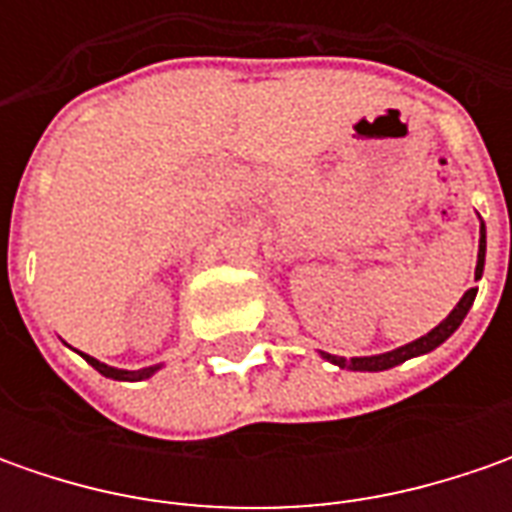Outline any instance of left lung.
<instances>
[{"label":"left lung","instance_id":"obj_1","mask_svg":"<svg viewBox=\"0 0 512 512\" xmlns=\"http://www.w3.org/2000/svg\"><path fill=\"white\" fill-rule=\"evenodd\" d=\"M482 236H479V262H476V279H482L484 273V250H487V239H484V222L482 230H479ZM476 290L479 287H470L467 293H464L462 299H459V305L450 310V316L444 319L442 325H436L427 336L422 339H416V342L404 344V347H396V350H390V353H379V356H356V359H342V356H330V353H322L327 362L339 364V367H347V370H370V373H376V370H390V367H396V364L407 362V359H413V356H424V353H430V350H436L439 344L447 342L459 325L464 322V316H467V310L473 307V299H476Z\"/></svg>","mask_w":512,"mask_h":512}]
</instances>
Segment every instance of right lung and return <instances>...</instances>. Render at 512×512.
Returning a JSON list of instances; mask_svg holds the SVG:
<instances>
[{
	"label": "right lung",
	"instance_id": "add662e5",
	"mask_svg": "<svg viewBox=\"0 0 512 512\" xmlns=\"http://www.w3.org/2000/svg\"><path fill=\"white\" fill-rule=\"evenodd\" d=\"M82 356H85V362H88L90 367H96L102 376L116 379V382H142V379H150V376L162 367V364H153V367H142V370H119V367H110V364L93 359V356H88V353H82Z\"/></svg>",
	"mask_w": 512,
	"mask_h": 512
}]
</instances>
